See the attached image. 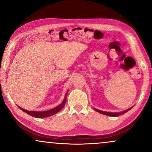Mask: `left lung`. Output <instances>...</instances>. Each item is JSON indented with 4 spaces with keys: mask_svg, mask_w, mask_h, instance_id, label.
Wrapping results in <instances>:
<instances>
[{
    "mask_svg": "<svg viewBox=\"0 0 152 152\" xmlns=\"http://www.w3.org/2000/svg\"><path fill=\"white\" fill-rule=\"evenodd\" d=\"M132 108H130V109H129L127 110H126V111H122V112H120V113H110V112H105V111H100V110H98V109H95V111H97V112H99V113H100L102 114H104V115H109V116H112V117H115V116H119L120 115H123L124 113H126V112L129 111L130 109H132Z\"/></svg>",
    "mask_w": 152,
    "mask_h": 152,
    "instance_id": "1",
    "label": "left lung"
}]
</instances>
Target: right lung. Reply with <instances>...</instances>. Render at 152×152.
<instances>
[{
	"label": "right lung",
	"instance_id": "add662e5",
	"mask_svg": "<svg viewBox=\"0 0 152 152\" xmlns=\"http://www.w3.org/2000/svg\"><path fill=\"white\" fill-rule=\"evenodd\" d=\"M66 102V98L65 97L64 100L63 101L61 104H59L57 107H56L53 109H52L50 110H48V111H28V110H26L24 109H22V108L19 107L20 109L22 110L23 111H24L25 113H28V115H30L31 116H33L34 118H47L49 117V116H51L54 115V114L57 113V112H59L60 110H61L62 108L64 107Z\"/></svg>",
	"mask_w": 152,
	"mask_h": 152
}]
</instances>
